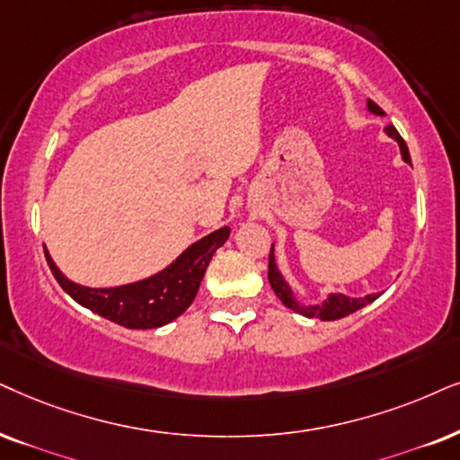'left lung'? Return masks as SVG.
I'll return each mask as SVG.
<instances>
[{
	"label": "left lung",
	"instance_id": "1",
	"mask_svg": "<svg viewBox=\"0 0 460 460\" xmlns=\"http://www.w3.org/2000/svg\"><path fill=\"white\" fill-rule=\"evenodd\" d=\"M367 106H369V110L374 114H380V116L385 114V110L377 106L376 102L369 100ZM386 133L391 137L397 139L399 146H401V155H403V159L408 161V163H411L410 161L408 146H405L403 137L399 136V131L394 129L393 125H388L386 127ZM267 278H270V284H271L273 293L278 295V299H280L284 305L290 307V310H293V312L304 314V316H307V318H321V321H337V318H344V316H348V314L357 312V310H360V307H365L367 304H371V301L377 299L376 293L374 295H367V297H358V299L346 297V295L337 293V295H331V297L324 301V304H321V305H304V304H299V301L293 297V290L288 288V284L284 282V278L280 276V271H278L276 261H273V246L270 250V271H267Z\"/></svg>",
	"mask_w": 460,
	"mask_h": 460
}]
</instances>
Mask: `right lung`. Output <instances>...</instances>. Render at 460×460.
Returning <instances> with one entry per match:
<instances>
[{"instance_id":"add662e5","label":"right lung","mask_w":460,"mask_h":460,"mask_svg":"<svg viewBox=\"0 0 460 460\" xmlns=\"http://www.w3.org/2000/svg\"><path fill=\"white\" fill-rule=\"evenodd\" d=\"M229 231V226H223V229L195 242L167 270L156 276L114 288H86L69 282L57 270L46 250L44 254L55 280L80 305L89 307L91 312L100 314L120 327L156 329L172 323L193 304L206 267L210 263L212 254L226 242Z\"/></svg>"}]
</instances>
